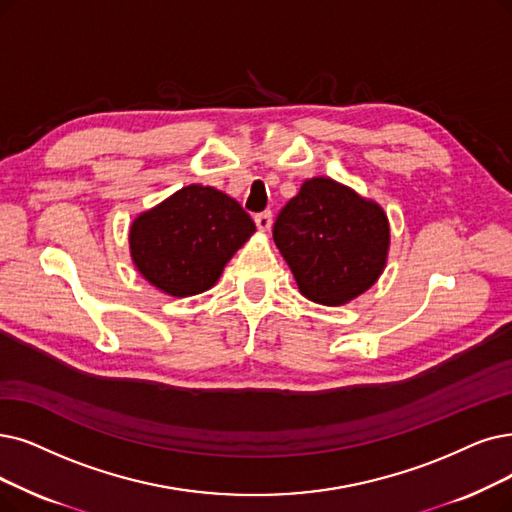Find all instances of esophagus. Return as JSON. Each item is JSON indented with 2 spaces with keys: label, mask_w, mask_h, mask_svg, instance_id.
Instances as JSON below:
<instances>
[{
  "label": "esophagus",
  "mask_w": 512,
  "mask_h": 512,
  "mask_svg": "<svg viewBox=\"0 0 512 512\" xmlns=\"http://www.w3.org/2000/svg\"><path fill=\"white\" fill-rule=\"evenodd\" d=\"M254 222H256V227L260 231H269L271 224H273V214L269 210L267 212H260V214L254 216Z\"/></svg>",
  "instance_id": "esophagus-1"
}]
</instances>
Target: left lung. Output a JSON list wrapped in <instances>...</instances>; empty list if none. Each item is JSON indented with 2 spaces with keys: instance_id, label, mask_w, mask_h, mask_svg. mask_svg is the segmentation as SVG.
Masks as SVG:
<instances>
[{
  "instance_id": "8db88e82",
  "label": "left lung",
  "mask_w": 512,
  "mask_h": 512,
  "mask_svg": "<svg viewBox=\"0 0 512 512\" xmlns=\"http://www.w3.org/2000/svg\"><path fill=\"white\" fill-rule=\"evenodd\" d=\"M273 239L302 296L340 306L370 290L384 271L391 229L376 201L317 176L281 208Z\"/></svg>"
}]
</instances>
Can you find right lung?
Listing matches in <instances>:
<instances>
[{
	"label": "right lung",
	"mask_w": 512,
	"mask_h": 512,
	"mask_svg": "<svg viewBox=\"0 0 512 512\" xmlns=\"http://www.w3.org/2000/svg\"><path fill=\"white\" fill-rule=\"evenodd\" d=\"M254 231L250 214L233 197L189 185L132 222L130 254L157 290L185 298L210 290Z\"/></svg>",
	"instance_id": "add662e5"
}]
</instances>
